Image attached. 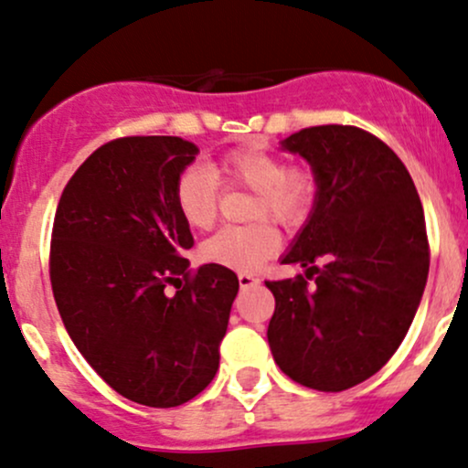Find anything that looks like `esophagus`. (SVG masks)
Masks as SVG:
<instances>
[{"mask_svg":"<svg viewBox=\"0 0 468 468\" xmlns=\"http://www.w3.org/2000/svg\"><path fill=\"white\" fill-rule=\"evenodd\" d=\"M256 282H259V278H254L251 274H239V285H240V290H248V287H251V285H256Z\"/></svg>","mask_w":468,"mask_h":468,"instance_id":"esophagus-1","label":"esophagus"}]
</instances>
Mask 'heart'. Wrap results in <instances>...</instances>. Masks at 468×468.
<instances>
[{
	"mask_svg": "<svg viewBox=\"0 0 468 468\" xmlns=\"http://www.w3.org/2000/svg\"><path fill=\"white\" fill-rule=\"evenodd\" d=\"M245 186L259 194L251 218L270 217L293 225L307 217L316 183L309 172L287 167L281 156L261 148H240L225 154L218 165H192L183 170L175 186V206L192 229H207L218 212L220 183ZM281 239L271 225L223 228L203 240L201 259L209 265L236 271H254L278 251Z\"/></svg>",
	"mask_w": 468,
	"mask_h": 468,
	"instance_id": "b5f03b06",
	"label": "heart"
}]
</instances>
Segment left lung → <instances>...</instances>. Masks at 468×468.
Segmentation results:
<instances>
[{"instance_id": "8db88e82", "label": "left lung", "mask_w": 468, "mask_h": 468, "mask_svg": "<svg viewBox=\"0 0 468 468\" xmlns=\"http://www.w3.org/2000/svg\"><path fill=\"white\" fill-rule=\"evenodd\" d=\"M281 150L307 161L316 194L281 256L304 276L265 282L276 298L267 343L293 382L345 391L387 365L416 316L429 276L422 203L396 152L354 125L304 128Z\"/></svg>"}]
</instances>
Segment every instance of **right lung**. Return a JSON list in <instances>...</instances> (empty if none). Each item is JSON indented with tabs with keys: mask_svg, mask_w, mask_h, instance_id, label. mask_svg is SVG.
I'll use <instances>...</instances> for the list:
<instances>
[{
	"mask_svg": "<svg viewBox=\"0 0 468 468\" xmlns=\"http://www.w3.org/2000/svg\"><path fill=\"white\" fill-rule=\"evenodd\" d=\"M197 154L181 136L110 141L68 181L52 225L50 282L68 335L114 391L145 407H178L212 382L239 292L228 267L207 262L190 278L183 259L194 239L175 186Z\"/></svg>",
	"mask_w": 468,
	"mask_h": 468,
	"instance_id": "right-lung-1",
	"label": "right lung"
}]
</instances>
